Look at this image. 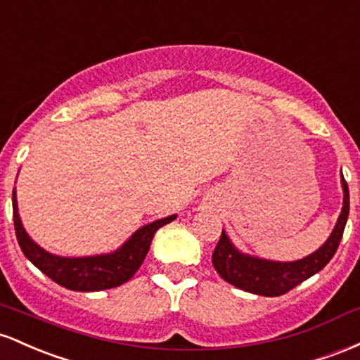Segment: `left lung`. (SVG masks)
Listing matches in <instances>:
<instances>
[{
    "mask_svg": "<svg viewBox=\"0 0 360 360\" xmlns=\"http://www.w3.org/2000/svg\"><path fill=\"white\" fill-rule=\"evenodd\" d=\"M343 187V207L340 216H338L337 224H335L332 234L323 246L311 255L304 257L302 260L296 262H272L264 260L258 257H250L245 253L238 252L234 245L221 233L219 243L216 245L212 253V265L226 282L233 284L234 288L243 289L246 292L258 294V296H282L289 292L302 281L314 276L316 272L325 267L332 260L335 252L343 236L347 217H349L350 197L347 181L342 175Z\"/></svg>",
    "mask_w": 360,
    "mask_h": 360,
    "instance_id": "1",
    "label": "left lung"
}]
</instances>
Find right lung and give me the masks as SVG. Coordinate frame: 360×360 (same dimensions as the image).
Listing matches in <instances>:
<instances>
[{
    "instance_id": "right-lung-1",
    "label": "right lung",
    "mask_w": 360,
    "mask_h": 360,
    "mask_svg": "<svg viewBox=\"0 0 360 360\" xmlns=\"http://www.w3.org/2000/svg\"><path fill=\"white\" fill-rule=\"evenodd\" d=\"M175 217L176 214H173V216L163 217V219L155 221V223L143 226L114 253L79 258L58 257L40 248L28 236L22 224V219H20L17 192L13 191L15 233H17V240L23 255L40 272H44L47 277L52 278L56 284L71 290H82V292L112 289L127 282L137 272V269L141 267L144 258H146L155 233L158 231L161 226L172 223Z\"/></svg>"
}]
</instances>
